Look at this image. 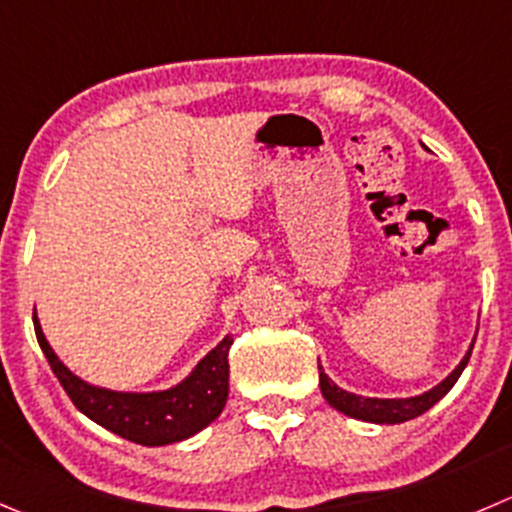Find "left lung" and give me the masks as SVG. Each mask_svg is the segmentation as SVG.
Wrapping results in <instances>:
<instances>
[{"mask_svg": "<svg viewBox=\"0 0 512 512\" xmlns=\"http://www.w3.org/2000/svg\"><path fill=\"white\" fill-rule=\"evenodd\" d=\"M475 337L470 342L468 352L463 355V360L455 365V370L450 372L445 380H440L435 388L425 390V393L413 395V398H367V395H357L350 393V390L340 388L337 382H332L327 377V372L320 367V390L322 398L337 410V413L347 415V418L355 420H365V423H377V425H398V423H408V420L418 418V415L428 413L435 403L445 398L450 393L458 377L463 375L465 365L470 360V352H473Z\"/></svg>", "mask_w": 512, "mask_h": 512, "instance_id": "left-lung-1", "label": "left lung"}]
</instances>
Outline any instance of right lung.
<instances>
[{
	"label": "right lung",
	"mask_w": 512,
	"mask_h": 512,
	"mask_svg": "<svg viewBox=\"0 0 512 512\" xmlns=\"http://www.w3.org/2000/svg\"><path fill=\"white\" fill-rule=\"evenodd\" d=\"M32 320L39 347H42L57 380L62 382L69 400L77 405L79 413H84L89 420H94L119 438L147 445V448L180 443V440H187L205 430L212 420L220 418L222 408H225L227 393H230V362H227V352L232 345L230 335L222 337L217 347H212L192 367L190 375L182 377L172 388L132 393V390L92 385V382L74 375L44 337L37 307H34Z\"/></svg>",
	"instance_id": "1"
}]
</instances>
